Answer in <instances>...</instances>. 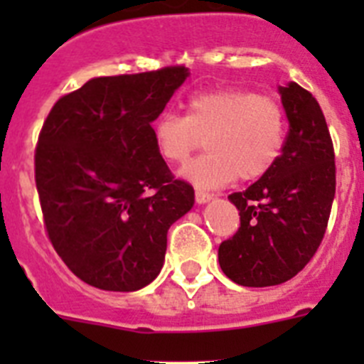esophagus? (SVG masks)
<instances>
[{
	"instance_id": "34e87169",
	"label": "esophagus",
	"mask_w": 364,
	"mask_h": 364,
	"mask_svg": "<svg viewBox=\"0 0 364 364\" xmlns=\"http://www.w3.org/2000/svg\"><path fill=\"white\" fill-rule=\"evenodd\" d=\"M195 198H197L198 204H205V202H210L211 198H213V195L208 191H202V189H197V191H195Z\"/></svg>"
}]
</instances>
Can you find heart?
Listing matches in <instances>:
<instances>
[{
	"label": "heart",
	"mask_w": 364,
	"mask_h": 364,
	"mask_svg": "<svg viewBox=\"0 0 364 364\" xmlns=\"http://www.w3.org/2000/svg\"><path fill=\"white\" fill-rule=\"evenodd\" d=\"M286 114L279 102L247 89L195 92L186 114L162 112L153 125L156 151L166 162L182 164L205 142L202 156L182 175L198 188H218L239 176L257 180L277 164L286 140Z\"/></svg>",
	"instance_id": "1"
}]
</instances>
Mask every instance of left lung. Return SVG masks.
Instances as JSON below:
<instances>
[{"instance_id":"obj_1","label":"left lung","mask_w":364,"mask_h":364,"mask_svg":"<svg viewBox=\"0 0 364 364\" xmlns=\"http://www.w3.org/2000/svg\"><path fill=\"white\" fill-rule=\"evenodd\" d=\"M290 131L277 164L231 193L240 226L218 246L226 277L264 288L290 281L315 255L336 197V153L319 102L295 82L281 87Z\"/></svg>"}]
</instances>
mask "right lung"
<instances>
[{"mask_svg": "<svg viewBox=\"0 0 364 364\" xmlns=\"http://www.w3.org/2000/svg\"><path fill=\"white\" fill-rule=\"evenodd\" d=\"M188 78L184 65L92 78L62 96L34 151L43 226L87 284L134 291L160 273L167 230L195 202L156 151L153 122Z\"/></svg>", "mask_w": 364, "mask_h": 364, "instance_id": "right-lung-1", "label": "right lung"}]
</instances>
